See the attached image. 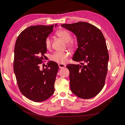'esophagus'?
I'll list each match as a JSON object with an SVG mask.
<instances>
[{
	"instance_id": "1",
	"label": "esophagus",
	"mask_w": 125,
	"mask_h": 125,
	"mask_svg": "<svg viewBox=\"0 0 125 125\" xmlns=\"http://www.w3.org/2000/svg\"><path fill=\"white\" fill-rule=\"evenodd\" d=\"M59 66L60 69H62L63 68H65L66 65L65 64H59Z\"/></svg>"
}]
</instances>
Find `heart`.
<instances>
[{
  "instance_id": "b5f03b06",
  "label": "heart",
  "mask_w": 125,
  "mask_h": 125,
  "mask_svg": "<svg viewBox=\"0 0 125 125\" xmlns=\"http://www.w3.org/2000/svg\"><path fill=\"white\" fill-rule=\"evenodd\" d=\"M56 36L62 40L64 42L66 43L68 47H72L74 45V42L70 41L71 40V35L69 31L65 30H60L57 31L56 33ZM51 40L49 37H47L45 41V45L46 49L49 50L51 47ZM69 55L68 52H55L50 57L51 60L58 63H64L67 60V58Z\"/></svg>"
}]
</instances>
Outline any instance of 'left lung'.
I'll use <instances>...</instances> for the list:
<instances>
[{"label": "left lung", "mask_w": 125, "mask_h": 125, "mask_svg": "<svg viewBox=\"0 0 125 125\" xmlns=\"http://www.w3.org/2000/svg\"><path fill=\"white\" fill-rule=\"evenodd\" d=\"M61 26L77 38L78 49L72 60L80 64L66 66L70 71V89L79 98L91 99L104 85L109 61L105 38L100 30L87 22L64 24Z\"/></svg>", "instance_id": "obj_1"}]
</instances>
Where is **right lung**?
<instances>
[{
    "mask_svg": "<svg viewBox=\"0 0 125 125\" xmlns=\"http://www.w3.org/2000/svg\"><path fill=\"white\" fill-rule=\"evenodd\" d=\"M56 25L28 27L19 35L15 43L14 71L18 87L25 97L35 102L46 100L54 92L58 64L49 61L42 70L38 64L46 59L45 41Z\"/></svg>",
    "mask_w": 125,
    "mask_h": 125,
    "instance_id": "add662e5",
    "label": "right lung"
}]
</instances>
